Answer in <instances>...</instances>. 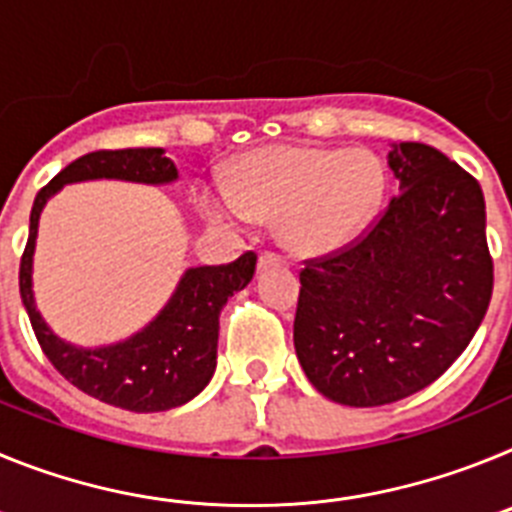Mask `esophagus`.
Masks as SVG:
<instances>
[{
  "mask_svg": "<svg viewBox=\"0 0 512 512\" xmlns=\"http://www.w3.org/2000/svg\"><path fill=\"white\" fill-rule=\"evenodd\" d=\"M282 256H279V253H274V251H264L259 256V269H266V266H274V264H282Z\"/></svg>",
  "mask_w": 512,
  "mask_h": 512,
  "instance_id": "obj_1",
  "label": "esophagus"
}]
</instances>
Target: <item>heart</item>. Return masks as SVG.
Returning a JSON list of instances; mask_svg holds the SVG:
<instances>
[{
  "mask_svg": "<svg viewBox=\"0 0 512 512\" xmlns=\"http://www.w3.org/2000/svg\"><path fill=\"white\" fill-rule=\"evenodd\" d=\"M384 189L387 176L374 153L269 146L241 158L233 184H205L200 205L223 225L282 217V238L292 251L325 256L351 246L372 225Z\"/></svg>",
  "mask_w": 512,
  "mask_h": 512,
  "instance_id": "heart-1",
  "label": "heart"
}]
</instances>
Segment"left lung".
Masks as SVG:
<instances>
[{
    "label": "left lung",
    "instance_id": "left-lung-1",
    "mask_svg": "<svg viewBox=\"0 0 512 512\" xmlns=\"http://www.w3.org/2000/svg\"><path fill=\"white\" fill-rule=\"evenodd\" d=\"M400 182L377 223L300 271L295 351L312 387L377 408L436 382L469 346L492 297L485 194L425 143H400Z\"/></svg>",
    "mask_w": 512,
    "mask_h": 512
}]
</instances>
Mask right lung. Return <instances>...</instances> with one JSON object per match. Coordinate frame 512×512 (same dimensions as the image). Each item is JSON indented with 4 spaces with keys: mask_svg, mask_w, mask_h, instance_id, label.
<instances>
[{
    "mask_svg": "<svg viewBox=\"0 0 512 512\" xmlns=\"http://www.w3.org/2000/svg\"><path fill=\"white\" fill-rule=\"evenodd\" d=\"M89 179L169 184L179 179V171L174 161L164 156V148H122L87 153L53 176L33 202L30 235L20 261V297L27 318L48 361L61 372V377L89 397L130 413H161L179 408L194 395H200L212 379L217 364L220 310L228 297L241 292L253 279L256 253L246 251L233 264L194 266L184 271L182 282L164 310L128 341L99 348H79L61 341L35 307V235L45 202L63 184Z\"/></svg>",
    "mask_w": 512,
    "mask_h": 512,
    "instance_id": "1",
    "label": "right lung"
}]
</instances>
